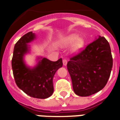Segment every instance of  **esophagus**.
I'll list each match as a JSON object with an SVG mask.
<instances>
[{"instance_id": "1", "label": "esophagus", "mask_w": 120, "mask_h": 120, "mask_svg": "<svg viewBox=\"0 0 120 120\" xmlns=\"http://www.w3.org/2000/svg\"><path fill=\"white\" fill-rule=\"evenodd\" d=\"M67 64H68V60H66V59H64L63 60V64L64 65H66Z\"/></svg>"}]
</instances>
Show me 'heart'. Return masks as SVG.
I'll return each mask as SVG.
<instances>
[{
	"instance_id": "b5f03b06",
	"label": "heart",
	"mask_w": 120,
	"mask_h": 120,
	"mask_svg": "<svg viewBox=\"0 0 120 120\" xmlns=\"http://www.w3.org/2000/svg\"><path fill=\"white\" fill-rule=\"evenodd\" d=\"M66 42L68 44H71L75 42L74 45H73V49L75 51L80 50L82 47H83L84 45V41L83 38H79L78 35L75 34L69 36L66 39Z\"/></svg>"
}]
</instances>
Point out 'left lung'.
<instances>
[{
  "label": "left lung",
  "mask_w": 120,
  "mask_h": 120,
  "mask_svg": "<svg viewBox=\"0 0 120 120\" xmlns=\"http://www.w3.org/2000/svg\"><path fill=\"white\" fill-rule=\"evenodd\" d=\"M67 68L76 94L89 96L105 86L112 68L110 45L103 37L70 58Z\"/></svg>",
  "instance_id": "1"
}]
</instances>
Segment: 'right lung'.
<instances>
[{
  "mask_svg": "<svg viewBox=\"0 0 120 120\" xmlns=\"http://www.w3.org/2000/svg\"><path fill=\"white\" fill-rule=\"evenodd\" d=\"M34 38V33L29 32L15 44L11 60L12 69L15 83L21 90L33 98L45 99L53 93L52 79L56 71L62 67V59L52 62L44 58L35 68H27L23 56L28 51L27 44Z\"/></svg>",
  "mask_w": 120,
  "mask_h": 120,
  "instance_id": "add662e5",
  "label": "right lung"
}]
</instances>
